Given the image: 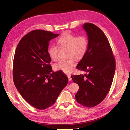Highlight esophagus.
Returning a JSON list of instances; mask_svg holds the SVG:
<instances>
[{"label":"esophagus","mask_w":130,"mask_h":130,"mask_svg":"<svg viewBox=\"0 0 130 130\" xmlns=\"http://www.w3.org/2000/svg\"><path fill=\"white\" fill-rule=\"evenodd\" d=\"M67 77H68V78H69V81H71V80H72V78L71 77V76L70 75H67Z\"/></svg>","instance_id":"esophagus-1"}]
</instances>
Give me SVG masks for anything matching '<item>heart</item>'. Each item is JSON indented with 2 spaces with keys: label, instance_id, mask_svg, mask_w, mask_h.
Here are the masks:
<instances>
[{
  "label": "heart",
  "instance_id": "heart-1",
  "mask_svg": "<svg viewBox=\"0 0 130 130\" xmlns=\"http://www.w3.org/2000/svg\"><path fill=\"white\" fill-rule=\"evenodd\" d=\"M57 45L60 48L68 49L66 60L60 61L54 65V69L61 71L65 74H70L75 66V58L79 60L82 59L87 52L88 40L85 36H77L74 34L66 32L61 35L57 40ZM58 48L55 46H51L48 50V54L50 58L56 61L58 59Z\"/></svg>",
  "mask_w": 130,
  "mask_h": 130
}]
</instances>
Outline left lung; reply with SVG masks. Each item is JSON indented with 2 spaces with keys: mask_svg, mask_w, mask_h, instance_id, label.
<instances>
[{
  "mask_svg": "<svg viewBox=\"0 0 130 130\" xmlns=\"http://www.w3.org/2000/svg\"><path fill=\"white\" fill-rule=\"evenodd\" d=\"M83 28L88 36V48L84 57L76 66L87 72L84 75L71 76L78 84L75 99L82 105L96 106L103 101L111 88L115 70V60L108 40L95 25L87 23Z\"/></svg>",
  "mask_w": 130,
  "mask_h": 130,
  "instance_id": "8db88e82",
  "label": "left lung"
}]
</instances>
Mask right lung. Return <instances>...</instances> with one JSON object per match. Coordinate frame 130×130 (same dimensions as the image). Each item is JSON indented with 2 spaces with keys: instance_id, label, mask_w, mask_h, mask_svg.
<instances>
[{
  "instance_id": "right-lung-1",
  "label": "right lung",
  "mask_w": 130,
  "mask_h": 130,
  "mask_svg": "<svg viewBox=\"0 0 130 130\" xmlns=\"http://www.w3.org/2000/svg\"><path fill=\"white\" fill-rule=\"evenodd\" d=\"M59 35L32 30L21 39L16 49L13 62L14 84L26 101L39 110L54 104L68 83L63 72H53L50 64L49 42Z\"/></svg>"
}]
</instances>
